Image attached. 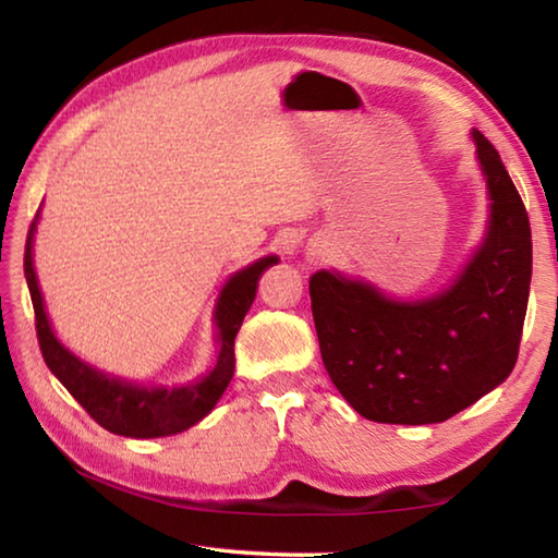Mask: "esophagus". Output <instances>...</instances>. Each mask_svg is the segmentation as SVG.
I'll return each mask as SVG.
<instances>
[{"instance_id": "34e87169", "label": "esophagus", "mask_w": 558, "mask_h": 558, "mask_svg": "<svg viewBox=\"0 0 558 558\" xmlns=\"http://www.w3.org/2000/svg\"><path fill=\"white\" fill-rule=\"evenodd\" d=\"M325 256H327V245L323 241H310L307 243V260L310 263L325 260Z\"/></svg>"}]
</instances>
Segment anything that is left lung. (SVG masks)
<instances>
[{
	"mask_svg": "<svg viewBox=\"0 0 558 558\" xmlns=\"http://www.w3.org/2000/svg\"><path fill=\"white\" fill-rule=\"evenodd\" d=\"M470 140L487 189V221L483 241L448 288L393 298L339 270L310 278L325 369L369 421H448L497 389L517 364L532 282V229L497 149L480 130Z\"/></svg>",
	"mask_w": 558,
	"mask_h": 558,
	"instance_id": "obj_1",
	"label": "left lung"
}]
</instances>
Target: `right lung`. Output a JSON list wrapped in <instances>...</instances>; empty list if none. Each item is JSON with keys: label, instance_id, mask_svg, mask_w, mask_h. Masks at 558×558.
Returning <instances> with one entry per match:
<instances>
[{"label": "right lung", "instance_id": "obj_1", "mask_svg": "<svg viewBox=\"0 0 558 558\" xmlns=\"http://www.w3.org/2000/svg\"><path fill=\"white\" fill-rule=\"evenodd\" d=\"M41 209L29 229L24 253V276L32 292L36 313V335H39L44 362L69 393L90 413V418L116 436L125 438H165L184 433L206 418L219 403L221 393L229 386L235 366L233 342L243 325L253 300H256L258 280L270 266L280 260L278 256H263L248 266L235 270L223 282V288L214 305V342L216 362L209 372L186 384H140L100 372L86 359L73 354L59 337H56L46 302L34 268V235L39 226Z\"/></svg>", "mask_w": 558, "mask_h": 558}]
</instances>
